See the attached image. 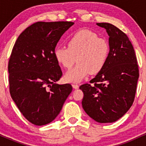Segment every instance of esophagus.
Returning <instances> with one entry per match:
<instances>
[{"label": "esophagus", "mask_w": 146, "mask_h": 146, "mask_svg": "<svg viewBox=\"0 0 146 146\" xmlns=\"http://www.w3.org/2000/svg\"><path fill=\"white\" fill-rule=\"evenodd\" d=\"M72 86H73V88H75V89H78V88H79V85L76 84H72Z\"/></svg>", "instance_id": "1"}]
</instances>
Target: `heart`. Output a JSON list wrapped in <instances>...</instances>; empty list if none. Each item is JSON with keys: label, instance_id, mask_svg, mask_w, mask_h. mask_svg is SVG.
I'll use <instances>...</instances> for the list:
<instances>
[{"label": "heart", "instance_id": "1", "mask_svg": "<svg viewBox=\"0 0 146 146\" xmlns=\"http://www.w3.org/2000/svg\"><path fill=\"white\" fill-rule=\"evenodd\" d=\"M68 47L58 46L54 50L57 62L66 68L73 66L77 58L76 66L66 72V81L79 82L88 75L97 74L102 69L109 54V44L96 33L83 29L72 36L67 42Z\"/></svg>", "mask_w": 146, "mask_h": 146}]
</instances>
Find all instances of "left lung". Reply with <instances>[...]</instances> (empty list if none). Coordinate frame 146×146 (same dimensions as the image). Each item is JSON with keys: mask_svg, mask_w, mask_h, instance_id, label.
I'll return each instance as SVG.
<instances>
[{"mask_svg": "<svg viewBox=\"0 0 146 146\" xmlns=\"http://www.w3.org/2000/svg\"><path fill=\"white\" fill-rule=\"evenodd\" d=\"M109 36V54L102 69L80 88L87 115L99 123H113L130 109L135 100L139 68L135 50L126 34L113 25L97 23Z\"/></svg>", "mask_w": 146, "mask_h": 146, "instance_id": "1", "label": "left lung"}]
</instances>
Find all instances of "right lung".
I'll use <instances>...</instances> for the list:
<instances>
[{"label": "right lung", "mask_w": 146, "mask_h": 146, "mask_svg": "<svg viewBox=\"0 0 146 146\" xmlns=\"http://www.w3.org/2000/svg\"><path fill=\"white\" fill-rule=\"evenodd\" d=\"M73 22H37L18 36L10 56L9 91L33 124L49 123L59 115L73 88L58 84L62 72L54 57L57 43Z\"/></svg>", "instance_id": "right-lung-1"}]
</instances>
